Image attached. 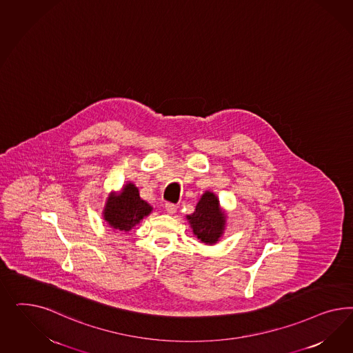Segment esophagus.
Returning a JSON list of instances; mask_svg holds the SVG:
<instances>
[{
  "instance_id": "1",
  "label": "esophagus",
  "mask_w": 353,
  "mask_h": 353,
  "mask_svg": "<svg viewBox=\"0 0 353 353\" xmlns=\"http://www.w3.org/2000/svg\"><path fill=\"white\" fill-rule=\"evenodd\" d=\"M165 211H167L168 214H176V211H177V205L173 203H167L165 204Z\"/></svg>"
}]
</instances>
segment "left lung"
Instances as JSON below:
<instances>
[{"mask_svg": "<svg viewBox=\"0 0 353 353\" xmlns=\"http://www.w3.org/2000/svg\"><path fill=\"white\" fill-rule=\"evenodd\" d=\"M192 232L203 243H216L223 234L225 216L219 208V201L214 192H204L195 207V212L188 216Z\"/></svg>", "mask_w": 353, "mask_h": 353, "instance_id": "obj_1", "label": "left lung"}]
</instances>
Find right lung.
Listing matches in <instances>:
<instances>
[{"label": "right lung", "mask_w": 353, "mask_h": 353, "mask_svg": "<svg viewBox=\"0 0 353 353\" xmlns=\"http://www.w3.org/2000/svg\"><path fill=\"white\" fill-rule=\"evenodd\" d=\"M150 204L139 198V189L128 183L118 195L108 196L105 220L114 229L129 232L133 226L151 212Z\"/></svg>", "instance_id": "right-lung-1"}]
</instances>
